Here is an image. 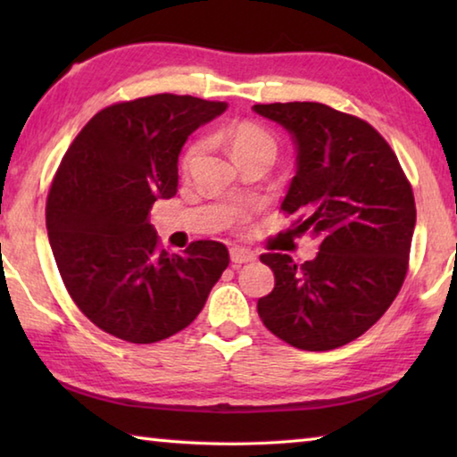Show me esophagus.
<instances>
[{
	"mask_svg": "<svg viewBox=\"0 0 457 457\" xmlns=\"http://www.w3.org/2000/svg\"><path fill=\"white\" fill-rule=\"evenodd\" d=\"M229 258H231V264H234V266H242V264H247V262L256 260V253L245 250V247H231Z\"/></svg>",
	"mask_w": 457,
	"mask_h": 457,
	"instance_id": "esophagus-1",
	"label": "esophagus"
}]
</instances>
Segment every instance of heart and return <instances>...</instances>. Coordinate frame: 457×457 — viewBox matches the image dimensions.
Here are the masks:
<instances>
[{
  "label": "heart",
  "mask_w": 457,
  "mask_h": 457,
  "mask_svg": "<svg viewBox=\"0 0 457 457\" xmlns=\"http://www.w3.org/2000/svg\"><path fill=\"white\" fill-rule=\"evenodd\" d=\"M221 138L228 141L229 151L236 161L252 157V154H270V157L276 154V143L272 135L262 127L253 125V122H236V125H229L228 129L221 130ZM201 153H204V141L191 143L183 157V165L191 167L201 157Z\"/></svg>",
  "instance_id": "b5f03b06"
}]
</instances>
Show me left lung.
<instances>
[{
	"label": "left lung",
	"instance_id": "left-lung-1",
	"mask_svg": "<svg viewBox=\"0 0 457 457\" xmlns=\"http://www.w3.org/2000/svg\"><path fill=\"white\" fill-rule=\"evenodd\" d=\"M296 145L282 201L296 231L319 239L314 260L262 253L274 290L258 300L270 332L303 351L338 349L381 319L403 286L415 201L395 153L353 114L320 103L253 106Z\"/></svg>",
	"mask_w": 457,
	"mask_h": 457
}]
</instances>
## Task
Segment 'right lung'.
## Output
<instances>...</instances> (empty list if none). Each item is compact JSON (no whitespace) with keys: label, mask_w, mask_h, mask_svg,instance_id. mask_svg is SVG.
Returning <instances> with one entry per match:
<instances>
[{"label":"right lung","mask_w":457,"mask_h":457,"mask_svg":"<svg viewBox=\"0 0 457 457\" xmlns=\"http://www.w3.org/2000/svg\"><path fill=\"white\" fill-rule=\"evenodd\" d=\"M226 103L154 95L96 112L54 177L46 228L62 280L90 322L127 343L151 345L195 320L229 264L212 239L161 250L149 212L171 199L187 137Z\"/></svg>","instance_id":"1"}]
</instances>
